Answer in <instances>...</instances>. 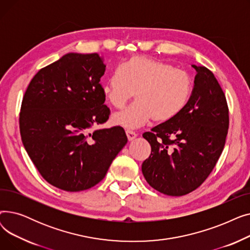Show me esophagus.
Segmentation results:
<instances>
[{"mask_svg":"<svg viewBox=\"0 0 250 250\" xmlns=\"http://www.w3.org/2000/svg\"><path fill=\"white\" fill-rule=\"evenodd\" d=\"M125 134H126V136H127V140H128V141L135 140V139L137 138V136H138L135 132H132V130H126Z\"/></svg>","mask_w":250,"mask_h":250,"instance_id":"34e87169","label":"esophagus"}]
</instances>
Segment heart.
Listing matches in <instances>:
<instances>
[{
	"mask_svg": "<svg viewBox=\"0 0 250 250\" xmlns=\"http://www.w3.org/2000/svg\"><path fill=\"white\" fill-rule=\"evenodd\" d=\"M102 94L121 108L134 97L130 106L115 112V125L136 129L148 124L171 121L182 111L191 93L189 77L171 64L148 57H133L117 67L102 85Z\"/></svg>",
	"mask_w": 250,
	"mask_h": 250,
	"instance_id": "1",
	"label": "heart"
}]
</instances>
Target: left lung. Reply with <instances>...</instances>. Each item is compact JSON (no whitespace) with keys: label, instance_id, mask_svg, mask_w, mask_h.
<instances>
[{"label":"left lung","instance_id":"8db88e82","mask_svg":"<svg viewBox=\"0 0 250 250\" xmlns=\"http://www.w3.org/2000/svg\"><path fill=\"white\" fill-rule=\"evenodd\" d=\"M191 67L196 75L186 107L143 135L151 145L143 175L154 189L172 196L188 194L207 179L224 149L229 127L226 97L214 74L206 67Z\"/></svg>","mask_w":250,"mask_h":250}]
</instances>
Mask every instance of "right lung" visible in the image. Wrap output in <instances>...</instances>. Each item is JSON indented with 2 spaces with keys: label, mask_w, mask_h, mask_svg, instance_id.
I'll return each mask as SVG.
<instances>
[{
  "label": "right lung",
  "mask_w": 250,
  "mask_h": 250,
  "mask_svg": "<svg viewBox=\"0 0 250 250\" xmlns=\"http://www.w3.org/2000/svg\"><path fill=\"white\" fill-rule=\"evenodd\" d=\"M98 54L69 52L38 71L20 112L24 148L51 186L80 191L96 186L127 143L122 126L92 130L107 122Z\"/></svg>",
  "instance_id": "add662e5"
}]
</instances>
